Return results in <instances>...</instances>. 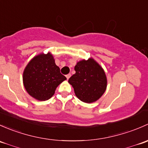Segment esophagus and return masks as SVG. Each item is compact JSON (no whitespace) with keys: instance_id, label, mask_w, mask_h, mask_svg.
Returning <instances> with one entry per match:
<instances>
[{"instance_id":"1","label":"esophagus","mask_w":148,"mask_h":148,"mask_svg":"<svg viewBox=\"0 0 148 148\" xmlns=\"http://www.w3.org/2000/svg\"><path fill=\"white\" fill-rule=\"evenodd\" d=\"M65 76H66V78L67 79H68H68H69L70 78V77H71V74H68V75H65Z\"/></svg>"}]
</instances>
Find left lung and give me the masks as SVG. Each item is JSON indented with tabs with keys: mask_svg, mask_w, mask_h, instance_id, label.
Here are the masks:
<instances>
[{
	"mask_svg": "<svg viewBox=\"0 0 148 148\" xmlns=\"http://www.w3.org/2000/svg\"><path fill=\"white\" fill-rule=\"evenodd\" d=\"M75 71L68 83L77 98L86 103L97 101L107 88V77L103 68L94 59L89 58L77 62Z\"/></svg>",
	"mask_w": 148,
	"mask_h": 148,
	"instance_id": "1",
	"label": "left lung"
}]
</instances>
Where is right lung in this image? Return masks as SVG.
Wrapping results in <instances>:
<instances>
[{"mask_svg":"<svg viewBox=\"0 0 148 148\" xmlns=\"http://www.w3.org/2000/svg\"><path fill=\"white\" fill-rule=\"evenodd\" d=\"M66 77L60 73L51 53L35 56L23 71V81L30 96L40 101L48 100L54 95L56 88Z\"/></svg>","mask_w":148,"mask_h":148,"instance_id":"right-lung-1","label":"right lung"}]
</instances>
